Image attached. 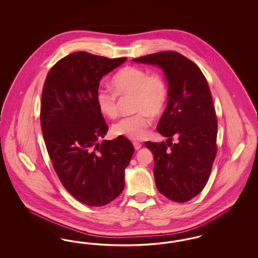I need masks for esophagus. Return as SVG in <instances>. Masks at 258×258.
<instances>
[{"instance_id":"1","label":"esophagus","mask_w":258,"mask_h":258,"mask_svg":"<svg viewBox=\"0 0 258 258\" xmlns=\"http://www.w3.org/2000/svg\"><path fill=\"white\" fill-rule=\"evenodd\" d=\"M134 146H135V150H139L140 148L142 147V144L139 142H134Z\"/></svg>"}]
</instances>
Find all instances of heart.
<instances>
[{"instance_id": "obj_1", "label": "heart", "mask_w": 258, "mask_h": 258, "mask_svg": "<svg viewBox=\"0 0 258 258\" xmlns=\"http://www.w3.org/2000/svg\"><path fill=\"white\" fill-rule=\"evenodd\" d=\"M110 86L113 93L105 90L97 93L96 102L100 113L111 119L118 116L119 104L116 96H133V111L136 112L114 123L112 132L133 140L144 138L151 123L149 115L159 116L167 100L168 91L164 77L158 73L150 74L141 68L125 67L113 75Z\"/></svg>"}]
</instances>
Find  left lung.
I'll return each instance as SVG.
<instances>
[{
	"instance_id": "1",
	"label": "left lung",
	"mask_w": 258,
	"mask_h": 258,
	"mask_svg": "<svg viewBox=\"0 0 258 258\" xmlns=\"http://www.w3.org/2000/svg\"><path fill=\"white\" fill-rule=\"evenodd\" d=\"M157 66L168 84V102L157 130L166 143L147 141L153 153L154 176L160 194L183 203L197 197L208 182L217 155L218 121L208 82L194 61L165 51L134 59ZM177 142L171 143L172 137Z\"/></svg>"
}]
</instances>
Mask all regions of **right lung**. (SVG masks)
I'll return each instance as SVG.
<instances>
[{
    "mask_svg": "<svg viewBox=\"0 0 258 258\" xmlns=\"http://www.w3.org/2000/svg\"><path fill=\"white\" fill-rule=\"evenodd\" d=\"M125 61L75 52L50 70L42 90L40 125L54 169L66 189L88 206L120 196L135 152L124 136L99 142L108 132L96 102L99 81Z\"/></svg>",
    "mask_w": 258,
    "mask_h": 258,
    "instance_id": "add662e5",
    "label": "right lung"
}]
</instances>
